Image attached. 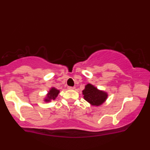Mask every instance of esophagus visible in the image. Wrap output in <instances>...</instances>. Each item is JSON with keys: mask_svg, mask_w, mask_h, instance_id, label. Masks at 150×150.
I'll return each mask as SVG.
<instances>
[{"mask_svg": "<svg viewBox=\"0 0 150 150\" xmlns=\"http://www.w3.org/2000/svg\"><path fill=\"white\" fill-rule=\"evenodd\" d=\"M68 89H75V86H68Z\"/></svg>", "mask_w": 150, "mask_h": 150, "instance_id": "1", "label": "esophagus"}]
</instances>
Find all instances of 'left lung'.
Returning a JSON list of instances; mask_svg holds the SVG:
<instances>
[{"label": "left lung", "mask_w": 150, "mask_h": 150, "mask_svg": "<svg viewBox=\"0 0 150 150\" xmlns=\"http://www.w3.org/2000/svg\"><path fill=\"white\" fill-rule=\"evenodd\" d=\"M84 100L91 105L100 106L107 100L108 94L105 91L99 90L91 84H87L82 91Z\"/></svg>", "instance_id": "obj_1"}]
</instances>
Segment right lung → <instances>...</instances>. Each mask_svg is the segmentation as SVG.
<instances>
[{
	"mask_svg": "<svg viewBox=\"0 0 150 150\" xmlns=\"http://www.w3.org/2000/svg\"><path fill=\"white\" fill-rule=\"evenodd\" d=\"M59 92H60V91L59 89H57L54 87H52L47 93L46 97L44 99V101L50 102L51 100H55L58 95H59Z\"/></svg>",
	"mask_w": 150,
	"mask_h": 150,
	"instance_id": "obj_1",
	"label": "right lung"
}]
</instances>
